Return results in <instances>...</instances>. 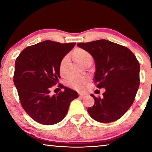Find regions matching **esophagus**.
Returning a JSON list of instances; mask_svg holds the SVG:
<instances>
[{
    "mask_svg": "<svg viewBox=\"0 0 152 152\" xmlns=\"http://www.w3.org/2000/svg\"><path fill=\"white\" fill-rule=\"evenodd\" d=\"M79 96H80V97L84 98V97L86 96H87V94H79Z\"/></svg>",
    "mask_w": 152,
    "mask_h": 152,
    "instance_id": "esophagus-1",
    "label": "esophagus"
}]
</instances>
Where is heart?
<instances>
[{"label": "heart", "instance_id": "heart-1", "mask_svg": "<svg viewBox=\"0 0 152 152\" xmlns=\"http://www.w3.org/2000/svg\"><path fill=\"white\" fill-rule=\"evenodd\" d=\"M74 56L76 60L82 66H85L86 64L92 62V57L91 53L83 49L78 48L74 51ZM69 62V56L66 55L62 58L60 64V70L62 74L66 72V66ZM88 79L86 78H71L67 80L66 83L68 85L77 91H82L84 88V84H85Z\"/></svg>", "mask_w": 152, "mask_h": 152}]
</instances>
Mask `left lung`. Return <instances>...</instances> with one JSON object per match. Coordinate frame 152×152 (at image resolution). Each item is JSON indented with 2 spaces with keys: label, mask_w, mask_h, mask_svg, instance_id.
<instances>
[{
  "label": "left lung",
  "mask_w": 152,
  "mask_h": 152,
  "mask_svg": "<svg viewBox=\"0 0 152 152\" xmlns=\"http://www.w3.org/2000/svg\"><path fill=\"white\" fill-rule=\"evenodd\" d=\"M77 45L92 56L96 66L94 83L106 90L102 98L91 94L94 104L88 109L89 115L99 122L115 121L134 102L140 82V63L129 49L106 39Z\"/></svg>",
  "instance_id": "obj_1"
}]
</instances>
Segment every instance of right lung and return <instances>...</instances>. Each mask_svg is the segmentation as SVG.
I'll use <instances>...</instances> for the list:
<instances>
[{"instance_id": "1", "label": "right lung", "mask_w": 152, "mask_h": 152, "mask_svg": "<svg viewBox=\"0 0 152 152\" xmlns=\"http://www.w3.org/2000/svg\"><path fill=\"white\" fill-rule=\"evenodd\" d=\"M75 45L44 41L25 48L16 59L14 84L22 107L36 122L46 125L60 122L71 101L78 97L61 84L58 87L64 91L51 94L60 78V61Z\"/></svg>"}]
</instances>
